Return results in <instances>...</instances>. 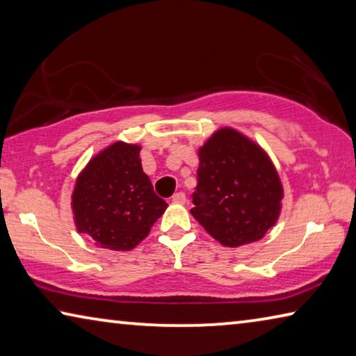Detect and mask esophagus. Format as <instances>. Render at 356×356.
<instances>
[{
  "label": "esophagus",
  "mask_w": 356,
  "mask_h": 356,
  "mask_svg": "<svg viewBox=\"0 0 356 356\" xmlns=\"http://www.w3.org/2000/svg\"><path fill=\"white\" fill-rule=\"evenodd\" d=\"M172 202H176V204H184V202H185V193H182V191L176 193V195L172 196Z\"/></svg>",
  "instance_id": "34e87169"
}]
</instances>
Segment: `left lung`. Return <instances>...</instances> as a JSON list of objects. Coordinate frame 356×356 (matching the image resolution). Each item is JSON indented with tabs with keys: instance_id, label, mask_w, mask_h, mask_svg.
<instances>
[{
	"instance_id": "left-lung-1",
	"label": "left lung",
	"mask_w": 356,
	"mask_h": 356,
	"mask_svg": "<svg viewBox=\"0 0 356 356\" xmlns=\"http://www.w3.org/2000/svg\"><path fill=\"white\" fill-rule=\"evenodd\" d=\"M197 186L191 215L221 245L237 248L261 240L281 213V180L265 150L225 127L197 150Z\"/></svg>"
}]
</instances>
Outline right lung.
<instances>
[{"label": "right lung", "instance_id": "1", "mask_svg": "<svg viewBox=\"0 0 356 356\" xmlns=\"http://www.w3.org/2000/svg\"><path fill=\"white\" fill-rule=\"evenodd\" d=\"M141 146L122 141L89 160L72 193L76 231L95 246L130 251L143 242L168 204L143 172Z\"/></svg>", "mask_w": 356, "mask_h": 356}]
</instances>
